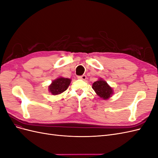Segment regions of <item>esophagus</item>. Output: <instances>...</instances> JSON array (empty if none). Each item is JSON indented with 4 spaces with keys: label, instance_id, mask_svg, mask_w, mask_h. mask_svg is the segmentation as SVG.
<instances>
[{
    "label": "esophagus",
    "instance_id": "1",
    "mask_svg": "<svg viewBox=\"0 0 158 158\" xmlns=\"http://www.w3.org/2000/svg\"><path fill=\"white\" fill-rule=\"evenodd\" d=\"M78 78L81 79V80H86L87 77H86V76H85V75H82L81 76H79Z\"/></svg>",
    "mask_w": 158,
    "mask_h": 158
}]
</instances>
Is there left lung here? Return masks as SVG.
Wrapping results in <instances>:
<instances>
[{"instance_id":"8db88e82","label":"left lung","mask_w":158,"mask_h":158,"mask_svg":"<svg viewBox=\"0 0 158 158\" xmlns=\"http://www.w3.org/2000/svg\"><path fill=\"white\" fill-rule=\"evenodd\" d=\"M92 88L95 92L103 100H107L112 97L113 94V89L107 83L106 80L102 78H99L98 81L92 84Z\"/></svg>"}]
</instances>
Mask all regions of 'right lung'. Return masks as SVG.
<instances>
[{"label": "right lung", "instance_id": "add662e5", "mask_svg": "<svg viewBox=\"0 0 158 158\" xmlns=\"http://www.w3.org/2000/svg\"><path fill=\"white\" fill-rule=\"evenodd\" d=\"M71 79L58 77L54 80L48 86L49 92L53 95H57L64 92L70 84Z\"/></svg>", "mask_w": 158, "mask_h": 158}]
</instances>
